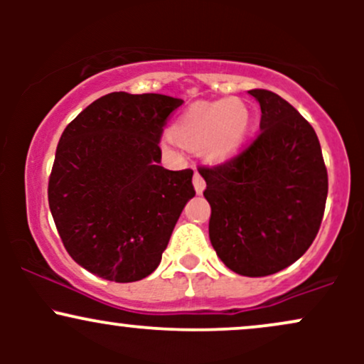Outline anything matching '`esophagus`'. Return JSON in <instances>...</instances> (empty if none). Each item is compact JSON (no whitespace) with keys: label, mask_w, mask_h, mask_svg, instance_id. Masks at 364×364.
Listing matches in <instances>:
<instances>
[{"label":"esophagus","mask_w":364,"mask_h":364,"mask_svg":"<svg viewBox=\"0 0 364 364\" xmlns=\"http://www.w3.org/2000/svg\"><path fill=\"white\" fill-rule=\"evenodd\" d=\"M193 186H195V191L198 195H202L203 190H205V181H203V178L200 176L198 173H195V176H193Z\"/></svg>","instance_id":"34e87169"}]
</instances>
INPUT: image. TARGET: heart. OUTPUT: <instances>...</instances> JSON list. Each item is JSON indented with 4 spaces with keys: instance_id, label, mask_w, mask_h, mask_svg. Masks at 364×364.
Wrapping results in <instances>:
<instances>
[{
    "instance_id": "obj_1",
    "label": "heart",
    "mask_w": 364,
    "mask_h": 364,
    "mask_svg": "<svg viewBox=\"0 0 364 364\" xmlns=\"http://www.w3.org/2000/svg\"><path fill=\"white\" fill-rule=\"evenodd\" d=\"M252 112L240 99L198 102L173 127V136L188 149H198L205 161L220 164L243 149Z\"/></svg>"
}]
</instances>
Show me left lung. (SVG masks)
<instances>
[{"label": "left lung", "mask_w": 364, "mask_h": 364, "mask_svg": "<svg viewBox=\"0 0 364 364\" xmlns=\"http://www.w3.org/2000/svg\"><path fill=\"white\" fill-rule=\"evenodd\" d=\"M260 104V133L243 152L198 168L212 214L208 236L232 272L263 277L286 269L318 232L328 178L315 129L281 95L248 90Z\"/></svg>", "instance_id": "1"}]
</instances>
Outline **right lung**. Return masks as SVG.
<instances>
[{
  "mask_svg": "<svg viewBox=\"0 0 364 364\" xmlns=\"http://www.w3.org/2000/svg\"><path fill=\"white\" fill-rule=\"evenodd\" d=\"M181 104L162 94L111 92L63 132L49 208L70 257L106 281L152 274L195 196L193 171L159 166L162 128Z\"/></svg>",
  "mask_w": 364,
  "mask_h": 364,
  "instance_id": "obj_1",
  "label": "right lung"
}]
</instances>
